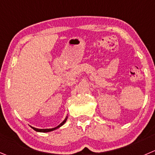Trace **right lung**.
Returning <instances> with one entry per match:
<instances>
[{
	"instance_id": "1",
	"label": "right lung",
	"mask_w": 155,
	"mask_h": 155,
	"mask_svg": "<svg viewBox=\"0 0 155 155\" xmlns=\"http://www.w3.org/2000/svg\"><path fill=\"white\" fill-rule=\"evenodd\" d=\"M67 117L65 118V120H64L63 121V122L61 123V124H60L59 126H58V127H54V128H52V129H43V130H41V129H36V128H34V127H31L33 129V130H35L36 132H41V133H48V132L53 131V130H57V129L59 128V127H61V126H63L64 124H65L66 121H67Z\"/></svg>"
}]
</instances>
